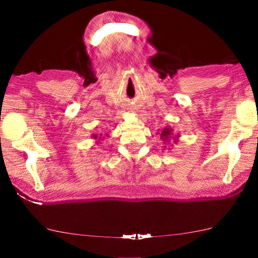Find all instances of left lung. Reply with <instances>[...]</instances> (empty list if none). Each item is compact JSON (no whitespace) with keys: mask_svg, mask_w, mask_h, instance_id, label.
<instances>
[{"mask_svg":"<svg viewBox=\"0 0 258 258\" xmlns=\"http://www.w3.org/2000/svg\"><path fill=\"white\" fill-rule=\"evenodd\" d=\"M158 134H160L162 142H163L164 144H169V146H170L171 140L174 141V143H177L178 137H179L178 134L177 135H174V130H172L171 126H165V128L161 129V132ZM164 148H167V147L164 146ZM169 149H170V148H169Z\"/></svg>","mask_w":258,"mask_h":258,"instance_id":"left-lung-1","label":"left lung"}]
</instances>
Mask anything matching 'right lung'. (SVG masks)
Returning a JSON list of instances; mask_svg holds the SVG:
<instances>
[{"label": "right lung", "instance_id": "1", "mask_svg": "<svg viewBox=\"0 0 258 258\" xmlns=\"http://www.w3.org/2000/svg\"><path fill=\"white\" fill-rule=\"evenodd\" d=\"M105 136H108V134H105ZM93 139H94V140H97L95 143L98 144V143H101V141L104 139V136L102 135V134H100V135H93Z\"/></svg>", "mask_w": 258, "mask_h": 258}]
</instances>
